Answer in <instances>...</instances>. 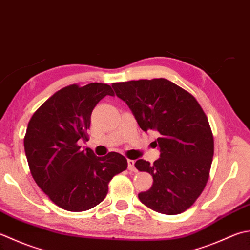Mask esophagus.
Listing matches in <instances>:
<instances>
[{
	"label": "esophagus",
	"mask_w": 250,
	"mask_h": 250,
	"mask_svg": "<svg viewBox=\"0 0 250 250\" xmlns=\"http://www.w3.org/2000/svg\"><path fill=\"white\" fill-rule=\"evenodd\" d=\"M135 161L132 160V159H128V169L130 171H133V172H136V168H135Z\"/></svg>",
	"instance_id": "esophagus-1"
}]
</instances>
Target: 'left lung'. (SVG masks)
<instances>
[{"label": "left lung", "instance_id": "obj_1", "mask_svg": "<svg viewBox=\"0 0 250 250\" xmlns=\"http://www.w3.org/2000/svg\"><path fill=\"white\" fill-rule=\"evenodd\" d=\"M116 95L129 106L140 128L155 131L160 157L153 165L135 163L153 177L151 188L139 199L154 211L179 214L202 194L213 157V136L195 97L164 78L112 83Z\"/></svg>", "mask_w": 250, "mask_h": 250}]
</instances>
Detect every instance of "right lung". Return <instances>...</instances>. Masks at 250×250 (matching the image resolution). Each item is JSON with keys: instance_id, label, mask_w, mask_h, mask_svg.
Segmentation results:
<instances>
[{"instance_id": "1", "label": "right lung", "mask_w": 250, "mask_h": 250, "mask_svg": "<svg viewBox=\"0 0 250 250\" xmlns=\"http://www.w3.org/2000/svg\"><path fill=\"white\" fill-rule=\"evenodd\" d=\"M110 85L72 84L51 96L34 112L23 140L32 178L54 204L68 211H85L104 200L109 181L128 167L124 156L111 151L97 157L80 149L87 140L91 114Z\"/></svg>"}]
</instances>
